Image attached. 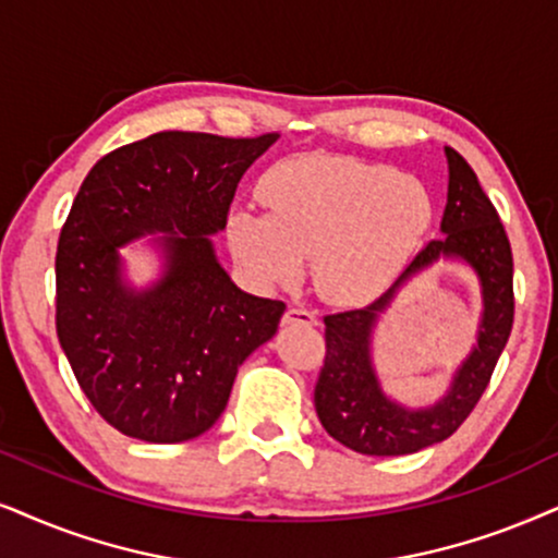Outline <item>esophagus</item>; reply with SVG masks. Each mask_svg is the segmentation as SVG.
Wrapping results in <instances>:
<instances>
[{
  "label": "esophagus",
  "mask_w": 558,
  "mask_h": 558,
  "mask_svg": "<svg viewBox=\"0 0 558 558\" xmlns=\"http://www.w3.org/2000/svg\"><path fill=\"white\" fill-rule=\"evenodd\" d=\"M283 324L286 327H291V324H306V327H314L316 314L308 312V308H288L283 316Z\"/></svg>",
  "instance_id": "esophagus-1"
}]
</instances>
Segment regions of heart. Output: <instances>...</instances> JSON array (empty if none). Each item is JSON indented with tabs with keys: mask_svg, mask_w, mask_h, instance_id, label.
<instances>
[{
	"mask_svg": "<svg viewBox=\"0 0 558 558\" xmlns=\"http://www.w3.org/2000/svg\"><path fill=\"white\" fill-rule=\"evenodd\" d=\"M267 214L229 216V244L263 283H288L312 257L322 299L363 306L384 295L417 257L435 206L420 180L355 157L275 165L259 185Z\"/></svg>",
	"mask_w": 558,
	"mask_h": 558,
	"instance_id": "obj_1",
	"label": "heart"
}]
</instances>
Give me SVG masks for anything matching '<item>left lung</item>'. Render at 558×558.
<instances>
[{
	"mask_svg": "<svg viewBox=\"0 0 558 558\" xmlns=\"http://www.w3.org/2000/svg\"><path fill=\"white\" fill-rule=\"evenodd\" d=\"M446 159L448 203L440 221L442 236L429 242L371 306L324 316L327 355L316 380L314 407L322 427L355 453L409 456L453 435L482 399L510 337L514 314L510 239L469 161L450 146H446ZM437 262H461L477 275L483 291L477 342L435 405L407 408L379 384L372 363V331L400 288Z\"/></svg>",
	"mask_w": 558,
	"mask_h": 558,
	"instance_id": "8db88e82",
	"label": "left lung"
}]
</instances>
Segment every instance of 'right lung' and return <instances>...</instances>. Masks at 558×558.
I'll return each instance as SVG.
<instances>
[{
    "mask_svg": "<svg viewBox=\"0 0 558 558\" xmlns=\"http://www.w3.org/2000/svg\"><path fill=\"white\" fill-rule=\"evenodd\" d=\"M275 141L161 131L84 178L56 252V331L84 397L123 435L185 442L206 433L239 365L278 331L286 303L236 288L210 239ZM144 235L155 236L162 272L136 289L120 250Z\"/></svg>",
    "mask_w": 558,
    "mask_h": 558,
    "instance_id": "right-lung-1",
    "label": "right lung"
}]
</instances>
